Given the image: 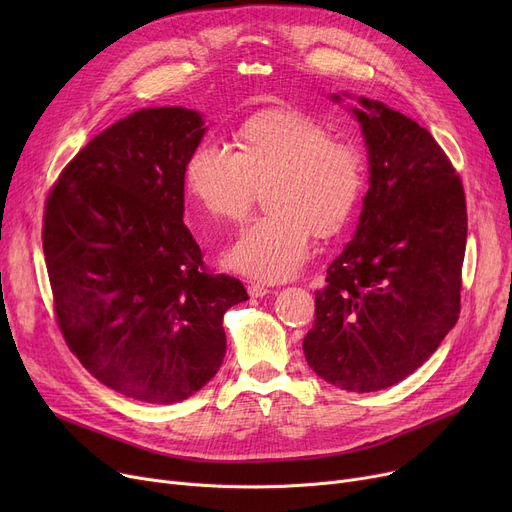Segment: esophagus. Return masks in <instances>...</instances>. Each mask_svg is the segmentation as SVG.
<instances>
[{"instance_id":"34e87169","label":"esophagus","mask_w":512,"mask_h":512,"mask_svg":"<svg viewBox=\"0 0 512 512\" xmlns=\"http://www.w3.org/2000/svg\"><path fill=\"white\" fill-rule=\"evenodd\" d=\"M247 290L253 299H263V297H267V294H272V290L263 284H251Z\"/></svg>"}]
</instances>
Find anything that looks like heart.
<instances>
[{
	"label": "heart",
	"mask_w": 512,
	"mask_h": 512,
	"mask_svg": "<svg viewBox=\"0 0 512 512\" xmlns=\"http://www.w3.org/2000/svg\"><path fill=\"white\" fill-rule=\"evenodd\" d=\"M186 191L211 220L238 222L255 188L267 184V215L238 234L224 261L261 282H286L311 255V232L332 236L365 193V159L348 143L297 110H265L238 130V151L205 141L184 166Z\"/></svg>",
	"instance_id": "obj_1"
}]
</instances>
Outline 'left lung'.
Masks as SVG:
<instances>
[{"label":"left lung","instance_id":"1","mask_svg":"<svg viewBox=\"0 0 512 512\" xmlns=\"http://www.w3.org/2000/svg\"><path fill=\"white\" fill-rule=\"evenodd\" d=\"M348 110L367 149L369 191L353 240L315 292L303 351L332 386L378 392L419 369L459 319L467 207L461 178L425 128L367 97Z\"/></svg>","mask_w":512,"mask_h":512}]
</instances>
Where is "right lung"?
<instances>
[{
  "instance_id": "obj_1",
  "label": "right lung",
  "mask_w": 512,
  "mask_h": 512,
  "mask_svg": "<svg viewBox=\"0 0 512 512\" xmlns=\"http://www.w3.org/2000/svg\"><path fill=\"white\" fill-rule=\"evenodd\" d=\"M203 114L145 107L80 151L47 199L43 253L60 330L95 378L132 400L172 405L226 355L224 313L249 299L207 274L182 222L184 166Z\"/></svg>"
}]
</instances>
